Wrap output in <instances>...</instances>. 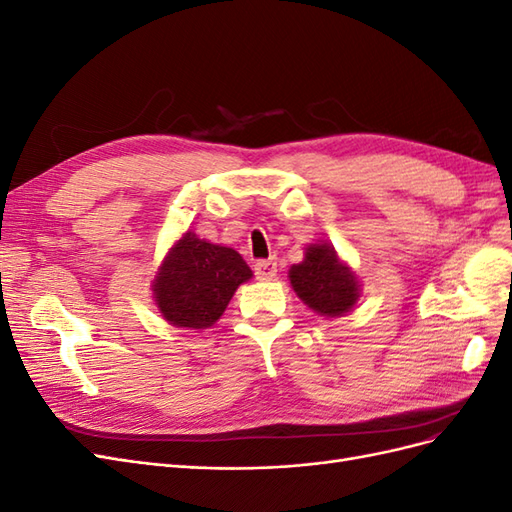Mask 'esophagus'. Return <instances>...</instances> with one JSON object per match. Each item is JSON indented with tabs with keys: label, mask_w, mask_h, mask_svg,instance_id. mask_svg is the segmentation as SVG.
<instances>
[{
	"label": "esophagus",
	"mask_w": 512,
	"mask_h": 512,
	"mask_svg": "<svg viewBox=\"0 0 512 512\" xmlns=\"http://www.w3.org/2000/svg\"><path fill=\"white\" fill-rule=\"evenodd\" d=\"M254 273L258 280H273V277L277 275V262L273 258L258 260L254 265Z\"/></svg>",
	"instance_id": "esophagus-1"
}]
</instances>
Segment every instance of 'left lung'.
<instances>
[{
	"instance_id": "left-lung-1",
	"label": "left lung",
	"mask_w": 512,
	"mask_h": 512,
	"mask_svg": "<svg viewBox=\"0 0 512 512\" xmlns=\"http://www.w3.org/2000/svg\"><path fill=\"white\" fill-rule=\"evenodd\" d=\"M297 297L320 316H342L356 305L361 284L348 265L337 258L329 243L305 247V258L288 271Z\"/></svg>"
}]
</instances>
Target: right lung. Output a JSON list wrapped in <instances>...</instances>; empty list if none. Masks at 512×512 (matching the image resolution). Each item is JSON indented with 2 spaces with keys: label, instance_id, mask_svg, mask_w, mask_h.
<instances>
[{
  "label": "right lung",
  "instance_id": "1",
  "mask_svg": "<svg viewBox=\"0 0 512 512\" xmlns=\"http://www.w3.org/2000/svg\"><path fill=\"white\" fill-rule=\"evenodd\" d=\"M250 277L252 269L239 252L188 230L170 247L151 290L160 314L173 327L209 329Z\"/></svg>",
  "mask_w": 512,
  "mask_h": 512
}]
</instances>
